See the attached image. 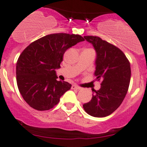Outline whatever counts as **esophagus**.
Listing matches in <instances>:
<instances>
[{"label": "esophagus", "instance_id": "obj_1", "mask_svg": "<svg viewBox=\"0 0 147 147\" xmlns=\"http://www.w3.org/2000/svg\"><path fill=\"white\" fill-rule=\"evenodd\" d=\"M72 89H74V90H81V87H78L76 84H72Z\"/></svg>", "mask_w": 147, "mask_h": 147}]
</instances>
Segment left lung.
<instances>
[{"label":"left lung","instance_id":"left-lung-1","mask_svg":"<svg viewBox=\"0 0 147 147\" xmlns=\"http://www.w3.org/2000/svg\"><path fill=\"white\" fill-rule=\"evenodd\" d=\"M96 52V80H102L99 90H92V100L83 105L88 115L105 117L115 112L124 100L131 78L130 63L115 45L99 37L84 36Z\"/></svg>","mask_w":147,"mask_h":147}]
</instances>
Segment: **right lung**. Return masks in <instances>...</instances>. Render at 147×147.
<instances>
[{"label":"right lung","instance_id":"1","mask_svg":"<svg viewBox=\"0 0 147 147\" xmlns=\"http://www.w3.org/2000/svg\"><path fill=\"white\" fill-rule=\"evenodd\" d=\"M84 39L80 35L55 33L32 42L20 54L16 64V80L22 97L31 107L49 110L55 106L72 84L57 81L65 52Z\"/></svg>","mask_w":147,"mask_h":147}]
</instances>
